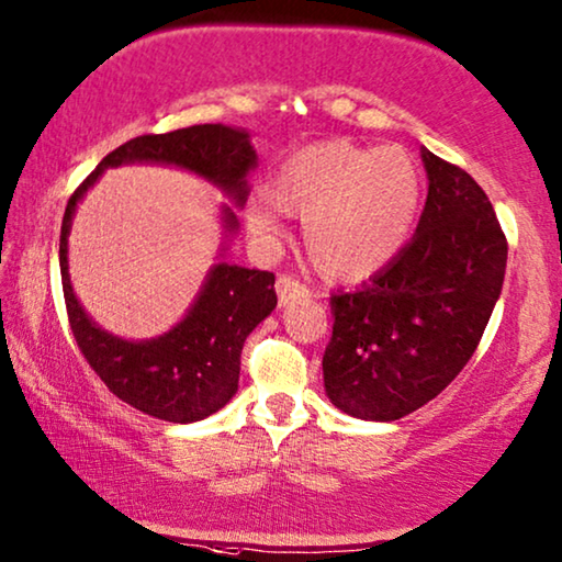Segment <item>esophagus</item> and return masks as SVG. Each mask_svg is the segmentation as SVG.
Listing matches in <instances>:
<instances>
[{
	"instance_id": "34e87169",
	"label": "esophagus",
	"mask_w": 562,
	"mask_h": 562,
	"mask_svg": "<svg viewBox=\"0 0 562 562\" xmlns=\"http://www.w3.org/2000/svg\"><path fill=\"white\" fill-rule=\"evenodd\" d=\"M276 294H279V304L286 306V304H291V301L306 299L308 289L299 279H294V276L281 273L279 281H276Z\"/></svg>"
}]
</instances>
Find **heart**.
Masks as SVG:
<instances>
[{
    "instance_id": "heart-1",
    "label": "heart",
    "mask_w": 562,
    "mask_h": 562,
    "mask_svg": "<svg viewBox=\"0 0 562 562\" xmlns=\"http://www.w3.org/2000/svg\"><path fill=\"white\" fill-rule=\"evenodd\" d=\"M420 205V169L401 146L319 142L291 154L271 192L248 200V231L281 233L286 213L304 215V243L316 271L357 281L380 271L408 240Z\"/></svg>"
}]
</instances>
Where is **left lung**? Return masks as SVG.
Segmentation results:
<instances>
[{
    "label": "left lung",
    "instance_id": "8db88e82",
    "mask_svg": "<svg viewBox=\"0 0 562 562\" xmlns=\"http://www.w3.org/2000/svg\"><path fill=\"white\" fill-rule=\"evenodd\" d=\"M428 198L416 235L368 283L331 294L324 387L347 416L397 420L441 393L476 352L507 268L486 192L423 149Z\"/></svg>",
    "mask_w": 562,
    "mask_h": 562
}]
</instances>
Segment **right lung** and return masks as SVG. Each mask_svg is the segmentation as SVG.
<instances>
[{
	"label": "right lung",
	"mask_w": 562,
	"mask_h": 562,
	"mask_svg": "<svg viewBox=\"0 0 562 562\" xmlns=\"http://www.w3.org/2000/svg\"><path fill=\"white\" fill-rule=\"evenodd\" d=\"M256 149L240 128L198 124L167 134H144L121 144L70 194L60 227V276L68 322L80 352L119 401L146 416L169 423H192L213 416L238 390L243 341L276 308V276L231 263H217L184 319L167 335L126 341L103 331L83 312L68 279V233L78 200L103 169L157 161L205 177L235 205L248 194L246 177L256 167ZM225 213V227L235 231V215Z\"/></svg>",
	"instance_id": "1"
}]
</instances>
